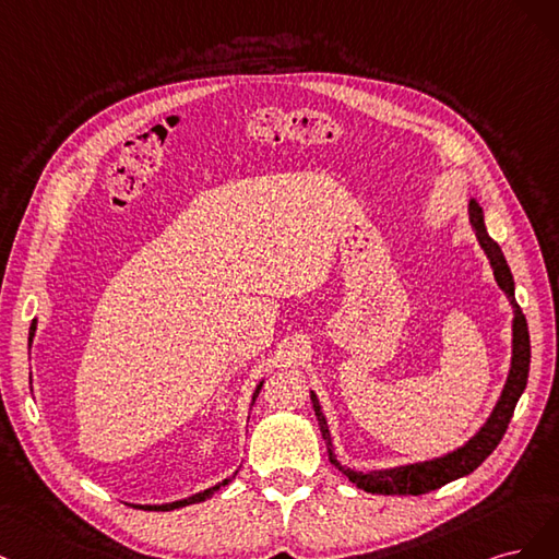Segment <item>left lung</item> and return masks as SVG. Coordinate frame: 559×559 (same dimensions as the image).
<instances>
[{"instance_id":"1","label":"left lung","mask_w":559,"mask_h":559,"mask_svg":"<svg viewBox=\"0 0 559 559\" xmlns=\"http://www.w3.org/2000/svg\"><path fill=\"white\" fill-rule=\"evenodd\" d=\"M469 223L476 231V239H478L480 248L485 250V255H488V260H490L497 285L501 287V293L507 295L511 309H513L511 369L507 376V383H503V390H501L488 420H485L476 435L466 443H462L460 448L450 450V453H445L441 457L390 466V469H373V472H355V469H350V466L338 462V457L334 453L328 418H325V413H322V406L316 397V392L311 390V404L316 411L322 441H325V445H328L330 462L341 474L348 476V480L355 483L359 490L373 492V495H425L431 490H439L441 485H445L450 480H457L466 474H472L485 460H488V455L499 445L503 431H507V427L513 418V411H515L520 394L527 388L530 355H532L530 353V330H527L525 313L520 311V306L515 301L513 274L507 264V258H503V253H501L499 243L492 241L488 229H485L483 209L474 200L469 202Z\"/></svg>"}]
</instances>
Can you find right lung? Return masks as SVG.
<instances>
[{
  "label": "right lung",
  "instance_id": "add662e5",
  "mask_svg": "<svg viewBox=\"0 0 559 559\" xmlns=\"http://www.w3.org/2000/svg\"><path fill=\"white\" fill-rule=\"evenodd\" d=\"M34 334H37V318H34L32 325H29V338H27L29 346H32V341H34ZM262 383H264V381H260L258 388H255V392H253V402H255V397H258V392H260ZM29 385H32V376H29ZM234 476H237V472H234L229 478L221 480L218 485H213V488H209V490H204V492H197V495H192V497H188V499H178V501H171V503H153V507H151V503H132V507L143 509V511H174V509H181V507H190V503H200V501L211 499L221 488H225V485H227Z\"/></svg>",
  "mask_w": 559,
  "mask_h": 559
}]
</instances>
